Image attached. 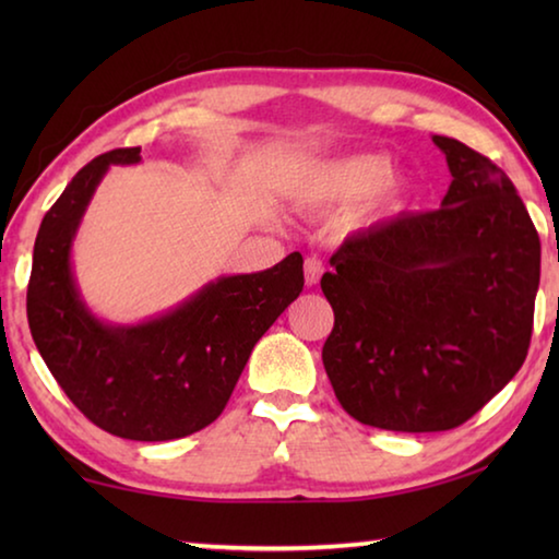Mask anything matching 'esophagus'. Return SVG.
Listing matches in <instances>:
<instances>
[{
    "label": "esophagus",
    "mask_w": 559,
    "mask_h": 559,
    "mask_svg": "<svg viewBox=\"0 0 559 559\" xmlns=\"http://www.w3.org/2000/svg\"><path fill=\"white\" fill-rule=\"evenodd\" d=\"M306 283L308 286H316V283L320 281V276H323V261L320 259H316V257H310V259H306Z\"/></svg>",
    "instance_id": "1"
}]
</instances>
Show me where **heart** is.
Listing matches in <instances>:
<instances>
[{
  "mask_svg": "<svg viewBox=\"0 0 559 559\" xmlns=\"http://www.w3.org/2000/svg\"><path fill=\"white\" fill-rule=\"evenodd\" d=\"M406 179L390 169V159L377 153L320 159L302 169L296 197L310 210L345 206L364 197L355 206L353 224H372L394 214L404 202Z\"/></svg>",
  "mask_w": 559,
  "mask_h": 559,
  "instance_id": "1",
  "label": "heart"
}]
</instances>
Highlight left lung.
<instances>
[{
    "label": "left lung",
    "mask_w": 559,
    "mask_h": 559,
    "mask_svg": "<svg viewBox=\"0 0 559 559\" xmlns=\"http://www.w3.org/2000/svg\"><path fill=\"white\" fill-rule=\"evenodd\" d=\"M431 140L451 173L441 210L349 234L320 281L337 402L386 431L456 429L484 409L525 362L540 286V236L508 175Z\"/></svg>",
    "instance_id": "8db88e82"
}]
</instances>
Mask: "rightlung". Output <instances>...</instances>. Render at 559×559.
Listing matches in <instances>:
<instances>
[{
    "mask_svg": "<svg viewBox=\"0 0 559 559\" xmlns=\"http://www.w3.org/2000/svg\"><path fill=\"white\" fill-rule=\"evenodd\" d=\"M140 159V147L91 159L46 212L26 316L53 380L96 427L130 441H173L224 412L253 345L300 296L302 257L293 251L273 269L216 278L145 323L96 318L73 278L71 246L108 167Z\"/></svg>",
    "mask_w": 559,
    "mask_h": 559,
    "instance_id": "obj_1",
    "label": "right lung"
}]
</instances>
